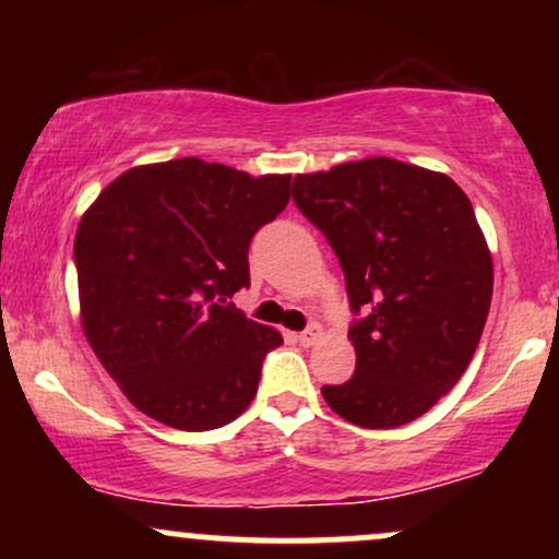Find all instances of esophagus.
Wrapping results in <instances>:
<instances>
[{"instance_id": "esophagus-1", "label": "esophagus", "mask_w": 559, "mask_h": 559, "mask_svg": "<svg viewBox=\"0 0 559 559\" xmlns=\"http://www.w3.org/2000/svg\"><path fill=\"white\" fill-rule=\"evenodd\" d=\"M318 338H320V328L318 325H310L308 331L295 333V341L300 343V346H312V343H316Z\"/></svg>"}]
</instances>
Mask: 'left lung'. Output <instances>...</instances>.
<instances>
[{
  "label": "left lung",
  "mask_w": 559,
  "mask_h": 559,
  "mask_svg": "<svg viewBox=\"0 0 559 559\" xmlns=\"http://www.w3.org/2000/svg\"><path fill=\"white\" fill-rule=\"evenodd\" d=\"M293 201L346 274L356 373L323 386L335 415L369 430L423 417L476 354L493 262L468 195L448 175L366 157L295 175Z\"/></svg>",
  "instance_id": "obj_1"
}]
</instances>
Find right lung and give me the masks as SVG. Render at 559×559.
<instances>
[{
  "label": "right lung",
  "instance_id": "1",
  "mask_svg": "<svg viewBox=\"0 0 559 559\" xmlns=\"http://www.w3.org/2000/svg\"><path fill=\"white\" fill-rule=\"evenodd\" d=\"M289 180L180 157L121 173L83 213L81 328L147 417L205 432L254 400L282 335L228 297L249 287L251 236L285 211Z\"/></svg>",
  "mask_w": 559,
  "mask_h": 559
}]
</instances>
